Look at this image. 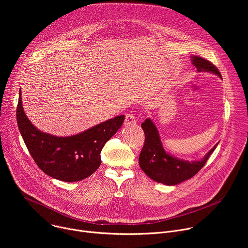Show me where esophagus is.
I'll return each instance as SVG.
<instances>
[{"instance_id": "obj_1", "label": "esophagus", "mask_w": 248, "mask_h": 248, "mask_svg": "<svg viewBox=\"0 0 248 248\" xmlns=\"http://www.w3.org/2000/svg\"><path fill=\"white\" fill-rule=\"evenodd\" d=\"M136 120L132 114H127L124 119V124L125 125H130V124H135Z\"/></svg>"}]
</instances>
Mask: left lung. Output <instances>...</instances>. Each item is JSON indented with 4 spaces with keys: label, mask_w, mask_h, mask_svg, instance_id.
Instances as JSON below:
<instances>
[{
    "label": "left lung",
    "mask_w": 248,
    "mask_h": 248,
    "mask_svg": "<svg viewBox=\"0 0 248 248\" xmlns=\"http://www.w3.org/2000/svg\"><path fill=\"white\" fill-rule=\"evenodd\" d=\"M191 62L199 73H212L222 78L219 69L209 61L193 56ZM141 126L145 134V141L139 155V166L150 179L166 186L179 185L192 178L203 168L218 145L217 143L200 161L181 160L165 151L159 131L150 119H146Z\"/></svg>",
    "instance_id": "1"
}]
</instances>
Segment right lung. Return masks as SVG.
<instances>
[{
  "instance_id": "1",
  "label": "right lung",
  "mask_w": 248,
  "mask_h": 248,
  "mask_svg": "<svg viewBox=\"0 0 248 248\" xmlns=\"http://www.w3.org/2000/svg\"><path fill=\"white\" fill-rule=\"evenodd\" d=\"M19 91L16 121L35 163L56 180L74 183L86 179L101 165V151L122 126L124 116L99 124L81 133L59 137L40 131L24 114Z\"/></svg>"
}]
</instances>
